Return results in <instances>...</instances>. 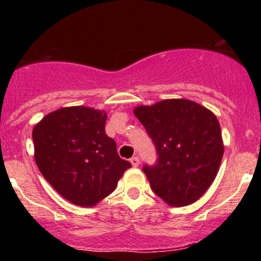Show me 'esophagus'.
Returning a JSON list of instances; mask_svg holds the SVG:
<instances>
[{"instance_id":"esophagus-1","label":"esophagus","mask_w":261,"mask_h":261,"mask_svg":"<svg viewBox=\"0 0 261 261\" xmlns=\"http://www.w3.org/2000/svg\"><path fill=\"white\" fill-rule=\"evenodd\" d=\"M130 162H131V164H133V167H135V168H136V167H139V164H140L139 157H133L130 160Z\"/></svg>"}]
</instances>
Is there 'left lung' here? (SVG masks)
<instances>
[{"label": "left lung", "instance_id": "left-lung-1", "mask_svg": "<svg viewBox=\"0 0 261 261\" xmlns=\"http://www.w3.org/2000/svg\"><path fill=\"white\" fill-rule=\"evenodd\" d=\"M134 114L157 149V164L143 167L152 190L176 207L199 200L214 182L223 157L216 115L184 98L139 106Z\"/></svg>", "mask_w": 261, "mask_h": 261}]
</instances>
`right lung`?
I'll return each mask as SVG.
<instances>
[{
    "instance_id": "add662e5",
    "label": "right lung",
    "mask_w": 261,
    "mask_h": 261,
    "mask_svg": "<svg viewBox=\"0 0 261 261\" xmlns=\"http://www.w3.org/2000/svg\"><path fill=\"white\" fill-rule=\"evenodd\" d=\"M107 118L104 110L66 107L45 115L33 128L39 170L73 205L95 206L115 190L131 167L106 134Z\"/></svg>"
}]
</instances>
